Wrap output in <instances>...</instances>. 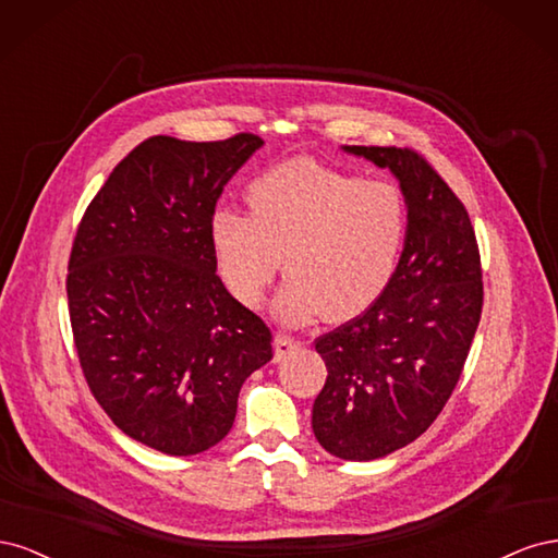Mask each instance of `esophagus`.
<instances>
[{"label":"esophagus","mask_w":558,"mask_h":558,"mask_svg":"<svg viewBox=\"0 0 558 558\" xmlns=\"http://www.w3.org/2000/svg\"><path fill=\"white\" fill-rule=\"evenodd\" d=\"M298 347H300V342L293 340L291 335L277 332V335H275V361L286 359V356H289V353H293Z\"/></svg>","instance_id":"34e87169"}]
</instances>
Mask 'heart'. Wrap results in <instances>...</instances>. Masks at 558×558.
<instances>
[{"instance_id": "b5f03b06", "label": "heart", "mask_w": 558, "mask_h": 558, "mask_svg": "<svg viewBox=\"0 0 558 558\" xmlns=\"http://www.w3.org/2000/svg\"><path fill=\"white\" fill-rule=\"evenodd\" d=\"M246 218L211 226L218 275L244 307H258L283 258L289 277L275 312L291 324L365 314L391 286L410 209L391 181H363L314 160H289L246 191Z\"/></svg>"}]
</instances>
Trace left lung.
<instances>
[{
  "mask_svg": "<svg viewBox=\"0 0 558 558\" xmlns=\"http://www.w3.org/2000/svg\"><path fill=\"white\" fill-rule=\"evenodd\" d=\"M388 167L410 209L398 272L365 314L320 335L328 377L312 428L326 451L373 461L414 442L442 412L477 332L484 283L463 202L414 148L344 146Z\"/></svg>",
  "mask_w": 558,
  "mask_h": 558,
  "instance_id": "obj_1",
  "label": "left lung"
}]
</instances>
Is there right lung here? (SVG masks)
<instances>
[{
	"label": "right lung",
	"instance_id": "obj_1",
	"mask_svg": "<svg viewBox=\"0 0 558 558\" xmlns=\"http://www.w3.org/2000/svg\"><path fill=\"white\" fill-rule=\"evenodd\" d=\"M263 146L148 137L113 167L72 244L66 300L90 393L132 440L170 456L218 445L272 332L216 275L223 185Z\"/></svg>",
	"mask_w": 558,
	"mask_h": 558
}]
</instances>
